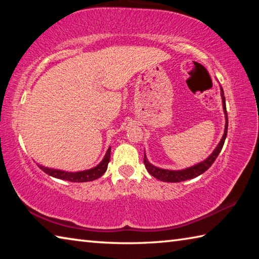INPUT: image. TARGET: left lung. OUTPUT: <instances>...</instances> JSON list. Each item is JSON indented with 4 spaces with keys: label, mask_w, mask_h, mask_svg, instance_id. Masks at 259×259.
<instances>
[{
    "label": "left lung",
    "mask_w": 259,
    "mask_h": 259,
    "mask_svg": "<svg viewBox=\"0 0 259 259\" xmlns=\"http://www.w3.org/2000/svg\"><path fill=\"white\" fill-rule=\"evenodd\" d=\"M221 91H222L221 96H222V102H223V109H224L225 120H226L225 121V130H224V135H223L221 142L218 143V145L216 146V148H214L213 152L207 157V159L203 160L202 162H200V163L192 165V166H190V168L182 169V170H169V169L157 168V166L150 163V161H148L146 157V154H144V164H145L147 171L150 172L153 177L157 178L159 181L165 182V183H181V182L188 181V179H193V178L200 176V175H202L204 171H207L210 166H211L214 160L217 159L218 154L221 153L223 145H224L226 135H227V126H229L224 91H223L222 87H221Z\"/></svg>",
    "instance_id": "8db88e82"
}]
</instances>
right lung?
I'll use <instances>...</instances> for the list:
<instances>
[{
    "label": "right lung",
    "instance_id": "add662e5",
    "mask_svg": "<svg viewBox=\"0 0 259 259\" xmlns=\"http://www.w3.org/2000/svg\"><path fill=\"white\" fill-rule=\"evenodd\" d=\"M109 159H111V147H108L106 154H105L104 159L99 164H97L91 169L83 170V171L69 172V171H64V170L48 168V166H45L42 164H37V165L42 171H45L47 175H49L51 177L63 179V181H67V182H73V183H84V182H93L95 179H98L99 177H102L105 174V171L107 170Z\"/></svg>",
    "mask_w": 259,
    "mask_h": 259
}]
</instances>
